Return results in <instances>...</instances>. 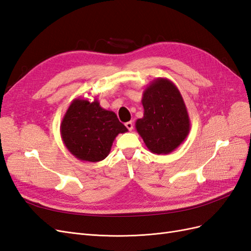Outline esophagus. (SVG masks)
Listing matches in <instances>:
<instances>
[{
    "label": "esophagus",
    "instance_id": "34e87169",
    "mask_svg": "<svg viewBox=\"0 0 251 251\" xmlns=\"http://www.w3.org/2000/svg\"><path fill=\"white\" fill-rule=\"evenodd\" d=\"M126 126L128 131H132L133 130V123L132 121H127V123H126Z\"/></svg>",
    "mask_w": 251,
    "mask_h": 251
}]
</instances>
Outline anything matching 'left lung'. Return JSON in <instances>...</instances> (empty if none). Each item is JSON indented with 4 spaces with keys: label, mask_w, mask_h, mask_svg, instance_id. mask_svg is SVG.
I'll list each match as a JSON object with an SVG mask.
<instances>
[{
    "label": "left lung",
    "mask_w": 251,
    "mask_h": 251,
    "mask_svg": "<svg viewBox=\"0 0 251 251\" xmlns=\"http://www.w3.org/2000/svg\"><path fill=\"white\" fill-rule=\"evenodd\" d=\"M143 117L135 127L150 151L166 155L187 138L191 121L178 88L168 78L158 77L144 89Z\"/></svg>",
    "instance_id": "obj_1"
}]
</instances>
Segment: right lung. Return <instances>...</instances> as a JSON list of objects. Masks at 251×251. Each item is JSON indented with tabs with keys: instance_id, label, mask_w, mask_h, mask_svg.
Masks as SVG:
<instances>
[{
	"instance_id": "1",
	"label": "right lung",
	"mask_w": 251,
	"mask_h": 251,
	"mask_svg": "<svg viewBox=\"0 0 251 251\" xmlns=\"http://www.w3.org/2000/svg\"><path fill=\"white\" fill-rule=\"evenodd\" d=\"M127 128L113 111L100 107L96 98L90 101L75 98L60 123V136L67 150L81 161L98 162L107 157L114 139Z\"/></svg>"
}]
</instances>
